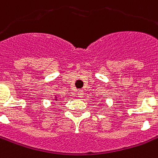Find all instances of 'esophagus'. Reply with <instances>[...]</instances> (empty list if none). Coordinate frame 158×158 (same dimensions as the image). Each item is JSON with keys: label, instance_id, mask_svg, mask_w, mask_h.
Here are the masks:
<instances>
[{"label": "esophagus", "instance_id": "1", "mask_svg": "<svg viewBox=\"0 0 158 158\" xmlns=\"http://www.w3.org/2000/svg\"><path fill=\"white\" fill-rule=\"evenodd\" d=\"M77 95H78V97H83V90L78 91V93H77Z\"/></svg>", "mask_w": 158, "mask_h": 158}]
</instances>
